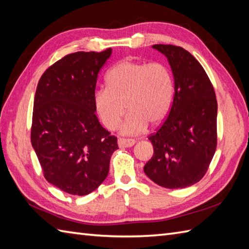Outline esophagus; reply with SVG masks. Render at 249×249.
<instances>
[{
	"mask_svg": "<svg viewBox=\"0 0 249 249\" xmlns=\"http://www.w3.org/2000/svg\"><path fill=\"white\" fill-rule=\"evenodd\" d=\"M118 143H119V146H121V147H130V146H133L136 143V141L134 139L119 138L118 139Z\"/></svg>",
	"mask_w": 249,
	"mask_h": 249,
	"instance_id": "34e87169",
	"label": "esophagus"
}]
</instances>
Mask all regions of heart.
<instances>
[{
    "label": "heart",
    "mask_w": 249,
    "mask_h": 249,
    "mask_svg": "<svg viewBox=\"0 0 249 249\" xmlns=\"http://www.w3.org/2000/svg\"><path fill=\"white\" fill-rule=\"evenodd\" d=\"M107 87L95 89L93 105L106 128L113 130L130 111L121 131L125 135L142 133L147 123L157 125L170 111L174 81L171 71L160 62L123 60L106 76Z\"/></svg>",
    "instance_id": "1"
}]
</instances>
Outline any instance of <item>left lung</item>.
I'll return each instance as SVG.
<instances>
[{
  "mask_svg": "<svg viewBox=\"0 0 249 249\" xmlns=\"http://www.w3.org/2000/svg\"><path fill=\"white\" fill-rule=\"evenodd\" d=\"M165 54L174 78L171 109L156 133L144 173L165 188L192 186L204 177L217 145V100L203 67L182 47L154 45Z\"/></svg>",
  "mask_w": 249,
  "mask_h": 249,
  "instance_id": "8db88e82",
  "label": "left lung"
}]
</instances>
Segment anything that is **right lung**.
I'll return each mask as SVG.
<instances>
[{
	"label": "right lung",
	"instance_id": "1",
	"mask_svg": "<svg viewBox=\"0 0 249 249\" xmlns=\"http://www.w3.org/2000/svg\"><path fill=\"white\" fill-rule=\"evenodd\" d=\"M112 49L79 51L47 68L37 84L31 142L45 178L67 194L94 192L119 149L95 114L93 94Z\"/></svg>",
	"mask_w": 249,
	"mask_h": 249
}]
</instances>
